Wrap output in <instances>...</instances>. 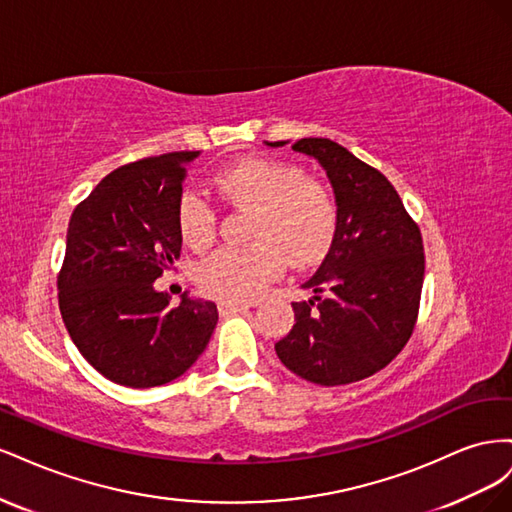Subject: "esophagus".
I'll list each match as a JSON object with an SVG mask.
<instances>
[{
	"label": "esophagus",
	"instance_id": "1",
	"mask_svg": "<svg viewBox=\"0 0 512 512\" xmlns=\"http://www.w3.org/2000/svg\"><path fill=\"white\" fill-rule=\"evenodd\" d=\"M250 305H252V303L222 301V303H218V312H220V316H232V314H237V312H243V309H247Z\"/></svg>",
	"mask_w": 512,
	"mask_h": 512
}]
</instances>
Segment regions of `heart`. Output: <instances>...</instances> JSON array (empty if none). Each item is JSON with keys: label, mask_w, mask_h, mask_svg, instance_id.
I'll return each mask as SVG.
<instances>
[{"label": "heart", "mask_w": 512, "mask_h": 512, "mask_svg": "<svg viewBox=\"0 0 512 512\" xmlns=\"http://www.w3.org/2000/svg\"><path fill=\"white\" fill-rule=\"evenodd\" d=\"M232 205L254 209L247 247H224L200 262L196 282L220 301L245 303L282 273L314 267L327 256L337 232V203L316 179L294 164L250 156L224 166L213 179ZM177 228L183 243L200 252L215 239V211L205 196L183 192L177 203Z\"/></svg>", "instance_id": "heart-1"}]
</instances>
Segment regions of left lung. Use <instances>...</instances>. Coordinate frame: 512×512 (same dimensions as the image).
<instances>
[{
    "label": "left lung",
    "mask_w": 512,
    "mask_h": 512,
    "mask_svg": "<svg viewBox=\"0 0 512 512\" xmlns=\"http://www.w3.org/2000/svg\"><path fill=\"white\" fill-rule=\"evenodd\" d=\"M292 149L327 170L339 222L329 254L303 284L314 297L292 303L294 327L275 352L307 382L350 384L389 365L414 331L425 277L421 228L391 181L346 147L301 138Z\"/></svg>",
    "instance_id": "1"
}]
</instances>
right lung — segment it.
Returning a JSON list of instances; mask_svg holds the SVG:
<instances>
[{"label": "right lung", "mask_w": 512, "mask_h": 512, "mask_svg": "<svg viewBox=\"0 0 512 512\" xmlns=\"http://www.w3.org/2000/svg\"><path fill=\"white\" fill-rule=\"evenodd\" d=\"M175 151L119 166L72 211L59 312L74 346L108 380L151 389L179 378L205 352L218 307L192 299L177 307L153 282L181 252L177 203L183 164Z\"/></svg>", "instance_id": "1"}]
</instances>
